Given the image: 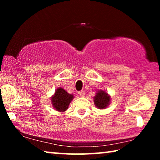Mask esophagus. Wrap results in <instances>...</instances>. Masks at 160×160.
Wrapping results in <instances>:
<instances>
[{
  "label": "esophagus",
  "instance_id": "1",
  "mask_svg": "<svg viewBox=\"0 0 160 160\" xmlns=\"http://www.w3.org/2000/svg\"><path fill=\"white\" fill-rule=\"evenodd\" d=\"M78 94H79L80 97H84V96H85V91H84V90L79 91V92H78Z\"/></svg>",
  "mask_w": 160,
  "mask_h": 160
}]
</instances>
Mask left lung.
Returning <instances> with one entry per match:
<instances>
[{
	"instance_id": "8db88e82",
	"label": "left lung",
	"mask_w": 160,
	"mask_h": 160,
	"mask_svg": "<svg viewBox=\"0 0 160 160\" xmlns=\"http://www.w3.org/2000/svg\"><path fill=\"white\" fill-rule=\"evenodd\" d=\"M94 102L95 106L99 109H105L109 104L110 96L108 95L106 92L103 90L98 91L95 97H94Z\"/></svg>"
}]
</instances>
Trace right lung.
<instances>
[{"label":"right lung","instance_id":"add662e5","mask_svg":"<svg viewBox=\"0 0 160 160\" xmlns=\"http://www.w3.org/2000/svg\"><path fill=\"white\" fill-rule=\"evenodd\" d=\"M72 99V94H68L64 89L59 88L56 89L55 94L51 97V102L54 109L58 112H62L67 110Z\"/></svg>","mask_w":160,"mask_h":160}]
</instances>
